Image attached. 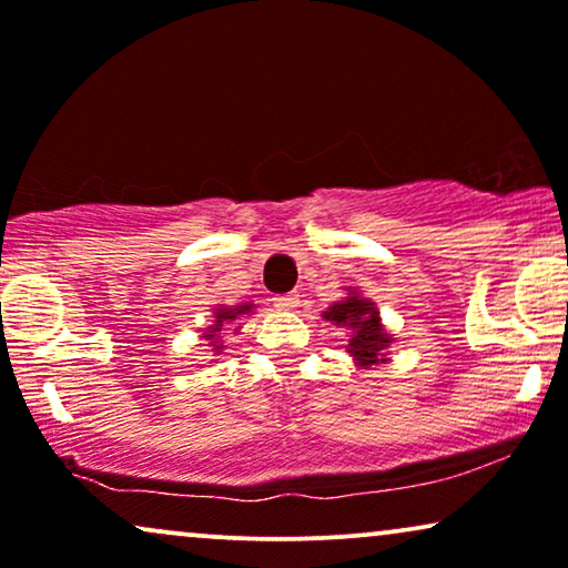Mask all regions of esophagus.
Instances as JSON below:
<instances>
[{"instance_id":"obj_1","label":"esophagus","mask_w":568,"mask_h":568,"mask_svg":"<svg viewBox=\"0 0 568 568\" xmlns=\"http://www.w3.org/2000/svg\"><path fill=\"white\" fill-rule=\"evenodd\" d=\"M275 306L280 312H293L298 306V296L296 293H288V296H275Z\"/></svg>"}]
</instances>
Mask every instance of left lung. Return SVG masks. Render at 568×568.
Segmentation results:
<instances>
[{
    "label": "left lung",
    "mask_w": 568,
    "mask_h": 568,
    "mask_svg": "<svg viewBox=\"0 0 568 568\" xmlns=\"http://www.w3.org/2000/svg\"><path fill=\"white\" fill-rule=\"evenodd\" d=\"M322 320L329 325L343 327L348 333V354L354 356V364L362 369L377 367V364H387L385 351L396 341L387 333L383 320H379V308L372 298L364 296L362 291L348 288L346 296L335 304H329L322 312Z\"/></svg>",
    "instance_id": "8db88e82"
}]
</instances>
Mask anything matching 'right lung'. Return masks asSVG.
<instances>
[{"instance_id": "obj_1", "label": "right lung", "mask_w": 568, "mask_h": 568, "mask_svg": "<svg viewBox=\"0 0 568 568\" xmlns=\"http://www.w3.org/2000/svg\"><path fill=\"white\" fill-rule=\"evenodd\" d=\"M251 312H254V304H251V301H246V304H239V306L217 304L212 308V314H214L212 325L204 327V333H201V341H206L212 356H222V351H225V343H222V329H225V325H233V322H239V317H246V314H251ZM241 325L235 327V333H241Z\"/></svg>"}]
</instances>
